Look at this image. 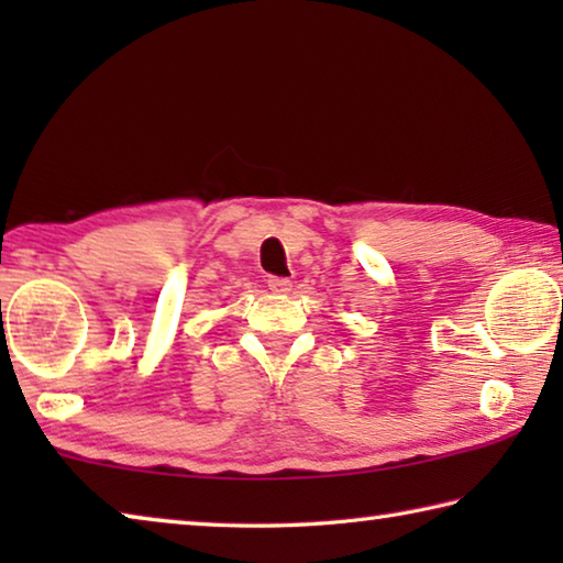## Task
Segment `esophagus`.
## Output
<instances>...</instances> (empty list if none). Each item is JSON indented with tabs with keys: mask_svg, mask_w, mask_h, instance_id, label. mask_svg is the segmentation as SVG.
Instances as JSON below:
<instances>
[{
	"mask_svg": "<svg viewBox=\"0 0 563 563\" xmlns=\"http://www.w3.org/2000/svg\"><path fill=\"white\" fill-rule=\"evenodd\" d=\"M268 288L273 290V292H280V295H285V292H290L292 290V283L288 280V278H268Z\"/></svg>",
	"mask_w": 563,
	"mask_h": 563,
	"instance_id": "obj_1",
	"label": "esophagus"
}]
</instances>
